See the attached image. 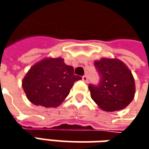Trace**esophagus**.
Here are the masks:
<instances>
[{
  "label": "esophagus",
  "mask_w": 149,
  "mask_h": 149,
  "mask_svg": "<svg viewBox=\"0 0 149 149\" xmlns=\"http://www.w3.org/2000/svg\"><path fill=\"white\" fill-rule=\"evenodd\" d=\"M82 80H83L84 82H85V83H86V82H88V77H87L86 75L83 76V77H82Z\"/></svg>",
  "instance_id": "esophagus-1"
}]
</instances>
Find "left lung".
<instances>
[{
    "mask_svg": "<svg viewBox=\"0 0 149 149\" xmlns=\"http://www.w3.org/2000/svg\"><path fill=\"white\" fill-rule=\"evenodd\" d=\"M94 65L100 79L97 84L88 86L93 101L106 111L119 110L130 104L135 86L129 68L116 58H102Z\"/></svg>",
    "mask_w": 149,
    "mask_h": 149,
    "instance_id": "8db88e82",
    "label": "left lung"
}]
</instances>
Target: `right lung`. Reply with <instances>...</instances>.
Listing matches in <instances>:
<instances>
[{
  "mask_svg": "<svg viewBox=\"0 0 149 149\" xmlns=\"http://www.w3.org/2000/svg\"><path fill=\"white\" fill-rule=\"evenodd\" d=\"M81 77L65 64L61 58H48L37 63L25 76L23 90L28 100L35 105L57 107L69 95L74 82Z\"/></svg>",
  "mask_w": 149,
  "mask_h": 149,
  "instance_id": "right-lung-1",
  "label": "right lung"
}]
</instances>
